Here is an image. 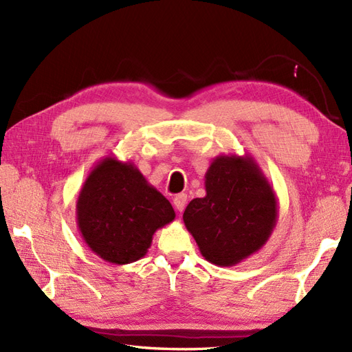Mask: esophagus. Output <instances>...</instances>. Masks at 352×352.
<instances>
[{"mask_svg": "<svg viewBox=\"0 0 352 352\" xmlns=\"http://www.w3.org/2000/svg\"><path fill=\"white\" fill-rule=\"evenodd\" d=\"M186 204H188V195L186 193H178V195L174 198V206L178 212H183L186 208Z\"/></svg>", "mask_w": 352, "mask_h": 352, "instance_id": "obj_1", "label": "esophagus"}]
</instances>
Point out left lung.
<instances>
[{"label": "left lung", "mask_w": 352, "mask_h": 352, "mask_svg": "<svg viewBox=\"0 0 352 352\" xmlns=\"http://www.w3.org/2000/svg\"><path fill=\"white\" fill-rule=\"evenodd\" d=\"M276 218L275 192L250 154L216 157L206 172V197L183 213L203 257L216 266H234L261 250Z\"/></svg>", "instance_id": "8db88e82"}]
</instances>
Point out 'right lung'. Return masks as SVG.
<instances>
[{"mask_svg":"<svg viewBox=\"0 0 352 352\" xmlns=\"http://www.w3.org/2000/svg\"><path fill=\"white\" fill-rule=\"evenodd\" d=\"M77 226L100 258L126 265L142 258L159 228L175 219L169 201L131 162L107 155L95 164L77 199Z\"/></svg>","mask_w":352,"mask_h":352,"instance_id":"add662e5","label":"right lung"}]
</instances>
